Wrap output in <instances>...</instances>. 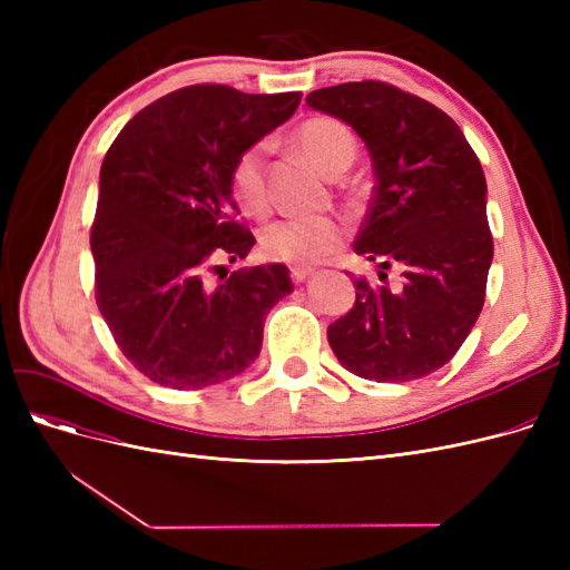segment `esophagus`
<instances>
[{"label": "esophagus", "mask_w": 570, "mask_h": 570, "mask_svg": "<svg viewBox=\"0 0 570 570\" xmlns=\"http://www.w3.org/2000/svg\"><path fill=\"white\" fill-rule=\"evenodd\" d=\"M312 273H314L312 268H292V271H289L292 281H295V283H304V281H308V275H312Z\"/></svg>", "instance_id": "esophagus-1"}]
</instances>
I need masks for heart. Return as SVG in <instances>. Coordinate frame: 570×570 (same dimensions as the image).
Here are the masks:
<instances>
[{"label": "heart", "mask_w": 570, "mask_h": 570, "mask_svg": "<svg viewBox=\"0 0 570 570\" xmlns=\"http://www.w3.org/2000/svg\"><path fill=\"white\" fill-rule=\"evenodd\" d=\"M295 140L299 149L325 174H333L340 164H352L354 137L335 118H308L297 128ZM233 197L239 209L249 216L268 212L266 187V145H254L239 154L230 174ZM344 237L347 223L337 216H289L273 220L262 233V252L273 262L292 266H312L335 254Z\"/></svg>", "instance_id": "obj_1"}]
</instances>
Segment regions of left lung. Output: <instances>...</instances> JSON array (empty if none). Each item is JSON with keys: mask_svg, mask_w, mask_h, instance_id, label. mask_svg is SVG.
<instances>
[{"mask_svg": "<svg viewBox=\"0 0 570 570\" xmlns=\"http://www.w3.org/2000/svg\"><path fill=\"white\" fill-rule=\"evenodd\" d=\"M306 105L364 140L375 187L354 252L402 268V285L356 278V302L327 327L340 364L375 383L442 368L469 337L492 264L488 183L454 120L377 80L314 90Z\"/></svg>", "mask_w": 570, "mask_h": 570, "instance_id": "1", "label": "left lung"}]
</instances>
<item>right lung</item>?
Here are the masks:
<instances>
[{"label":"right lung","mask_w":570,"mask_h":570,"mask_svg":"<svg viewBox=\"0 0 570 570\" xmlns=\"http://www.w3.org/2000/svg\"><path fill=\"white\" fill-rule=\"evenodd\" d=\"M302 92L247 95L193 85L132 116L99 170L90 235L97 306L151 383L202 390L249 368L264 321L292 289L283 264L206 283L212 258H245L254 235L233 220L239 154L297 111Z\"/></svg>","instance_id":"obj_1"}]
</instances>
